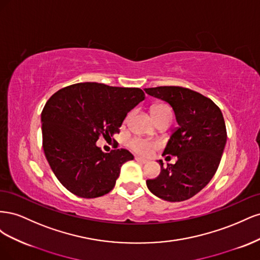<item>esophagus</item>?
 Segmentation results:
<instances>
[{"instance_id":"obj_1","label":"esophagus","mask_w":260,"mask_h":260,"mask_svg":"<svg viewBox=\"0 0 260 260\" xmlns=\"http://www.w3.org/2000/svg\"><path fill=\"white\" fill-rule=\"evenodd\" d=\"M136 160L138 161V162H140V164H147L148 162V160L147 159H144V158H141V157H136Z\"/></svg>"}]
</instances>
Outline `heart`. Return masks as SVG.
<instances>
[{"mask_svg": "<svg viewBox=\"0 0 260 260\" xmlns=\"http://www.w3.org/2000/svg\"><path fill=\"white\" fill-rule=\"evenodd\" d=\"M165 115H171L170 108L166 105H156L152 108V116L154 120ZM129 146L133 152L140 155H148L154 148L157 147V143L153 141H145L142 139H132L129 142Z\"/></svg>", "mask_w": 260, "mask_h": 260, "instance_id": "1", "label": "heart"}]
</instances>
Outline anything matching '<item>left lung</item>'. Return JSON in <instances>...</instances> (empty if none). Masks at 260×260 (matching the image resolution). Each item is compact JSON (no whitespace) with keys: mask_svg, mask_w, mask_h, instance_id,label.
Returning a JSON list of instances; mask_svg holds the SVG:
<instances>
[{"mask_svg":"<svg viewBox=\"0 0 260 260\" xmlns=\"http://www.w3.org/2000/svg\"><path fill=\"white\" fill-rule=\"evenodd\" d=\"M144 90L148 95L167 102L178 122L162 153L178 159L167 168L159 160V176L146 180V185L164 201L191 199L208 184L221 160L226 142L222 113L210 99L182 86Z\"/></svg>","mask_w":260,"mask_h":260,"instance_id":"1","label":"left lung"}]
</instances>
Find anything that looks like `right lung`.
Here are the masks:
<instances>
[{"label": "right lung", "instance_id": "add662e5", "mask_svg": "<svg viewBox=\"0 0 260 260\" xmlns=\"http://www.w3.org/2000/svg\"><path fill=\"white\" fill-rule=\"evenodd\" d=\"M145 99L139 88L83 82L58 90L41 114L46 159L59 182L83 199L111 192L122 165L135 157L127 149L104 153L96 145L119 133L125 116Z\"/></svg>", "mask_w": 260, "mask_h": 260}]
</instances>
